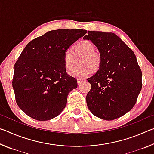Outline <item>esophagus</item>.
<instances>
[{
  "label": "esophagus",
  "mask_w": 154,
  "mask_h": 154,
  "mask_svg": "<svg viewBox=\"0 0 154 154\" xmlns=\"http://www.w3.org/2000/svg\"><path fill=\"white\" fill-rule=\"evenodd\" d=\"M77 83L79 85L81 84V83H82L83 82V79H77Z\"/></svg>",
  "instance_id": "34e87169"
}]
</instances>
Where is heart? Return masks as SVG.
Here are the masks:
<instances>
[{
	"label": "heart",
	"instance_id": "1",
	"mask_svg": "<svg viewBox=\"0 0 154 154\" xmlns=\"http://www.w3.org/2000/svg\"><path fill=\"white\" fill-rule=\"evenodd\" d=\"M81 57L78 62L79 66L70 72L72 77L83 79L90 75L91 69L96 71L100 69L102 58L99 54L95 52V47L90 41H83L77 43L71 49H67L63 55L65 69L69 71L73 69L76 59Z\"/></svg>",
	"mask_w": 154,
	"mask_h": 154
}]
</instances>
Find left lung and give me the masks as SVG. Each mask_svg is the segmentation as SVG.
Here are the masks:
<instances>
[{"instance_id": "1", "label": "left lung", "mask_w": 154, "mask_h": 154, "mask_svg": "<svg viewBox=\"0 0 154 154\" xmlns=\"http://www.w3.org/2000/svg\"><path fill=\"white\" fill-rule=\"evenodd\" d=\"M84 39L97 47L102 63L88 82V109L105 120L120 118L133 108L142 88V72L133 51L116 34L88 31Z\"/></svg>"}]
</instances>
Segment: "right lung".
<instances>
[{"label":"right lung","mask_w":154,"mask_h":154,"mask_svg":"<svg viewBox=\"0 0 154 154\" xmlns=\"http://www.w3.org/2000/svg\"><path fill=\"white\" fill-rule=\"evenodd\" d=\"M86 33L82 29L49 31L30 41L21 53L12 85L18 106L30 118L49 120L66 106L67 96L77 82L66 73L63 55Z\"/></svg>","instance_id":"right-lung-1"}]
</instances>
